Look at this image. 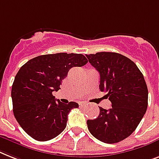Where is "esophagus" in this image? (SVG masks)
<instances>
[{
	"mask_svg": "<svg viewBox=\"0 0 159 159\" xmlns=\"http://www.w3.org/2000/svg\"><path fill=\"white\" fill-rule=\"evenodd\" d=\"M79 106L81 107V108H83V107L86 106V103H84V102H81L79 104Z\"/></svg>",
	"mask_w": 159,
	"mask_h": 159,
	"instance_id": "34e87169",
	"label": "esophagus"
}]
</instances>
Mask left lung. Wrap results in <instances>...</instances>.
I'll list each match as a JSON object with an SVG mask.
<instances>
[{
  "mask_svg": "<svg viewBox=\"0 0 159 159\" xmlns=\"http://www.w3.org/2000/svg\"><path fill=\"white\" fill-rule=\"evenodd\" d=\"M100 73V90L112 103L109 110L100 107L97 118L87 120L91 135L97 140L114 144L127 138L137 127L148 106V88L136 64L115 52L86 55Z\"/></svg>",
  "mask_w": 159,
  "mask_h": 159,
  "instance_id": "8db88e82",
  "label": "left lung"
}]
</instances>
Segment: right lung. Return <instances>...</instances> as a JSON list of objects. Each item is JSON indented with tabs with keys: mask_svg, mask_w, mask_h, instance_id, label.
<instances>
[{
	"mask_svg": "<svg viewBox=\"0 0 159 159\" xmlns=\"http://www.w3.org/2000/svg\"><path fill=\"white\" fill-rule=\"evenodd\" d=\"M82 54L57 53L40 55L28 60L15 77L11 90L13 112L26 133L38 141L56 137L66 127L76 102L65 104L53 96L62 80L73 67L87 64Z\"/></svg>",
	"mask_w": 159,
	"mask_h": 159,
	"instance_id": "right-lung-1",
	"label": "right lung"
}]
</instances>
